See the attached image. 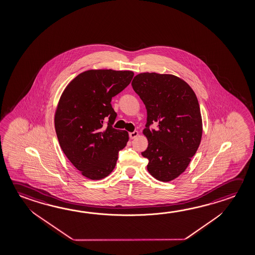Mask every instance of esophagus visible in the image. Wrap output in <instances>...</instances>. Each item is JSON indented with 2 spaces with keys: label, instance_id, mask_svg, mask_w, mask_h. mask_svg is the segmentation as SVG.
<instances>
[{
  "label": "esophagus",
  "instance_id": "1",
  "mask_svg": "<svg viewBox=\"0 0 255 255\" xmlns=\"http://www.w3.org/2000/svg\"><path fill=\"white\" fill-rule=\"evenodd\" d=\"M138 132L137 131V130H134V131H132V132H129V138H135L136 137H138Z\"/></svg>",
  "mask_w": 255,
  "mask_h": 255
}]
</instances>
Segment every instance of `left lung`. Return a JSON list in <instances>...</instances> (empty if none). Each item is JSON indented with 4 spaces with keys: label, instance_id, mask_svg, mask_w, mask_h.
<instances>
[{
    "label": "left lung",
    "instance_id": "obj_1",
    "mask_svg": "<svg viewBox=\"0 0 255 255\" xmlns=\"http://www.w3.org/2000/svg\"><path fill=\"white\" fill-rule=\"evenodd\" d=\"M146 109L148 140L141 154L148 159L147 171L168 182L183 172L196 154L203 132L200 107L195 92L175 75L141 73L131 83ZM156 129H150L154 123Z\"/></svg>",
    "mask_w": 255,
    "mask_h": 255
}]
</instances>
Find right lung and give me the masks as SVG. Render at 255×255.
Wrapping results in <instances>:
<instances>
[{"mask_svg": "<svg viewBox=\"0 0 255 255\" xmlns=\"http://www.w3.org/2000/svg\"><path fill=\"white\" fill-rule=\"evenodd\" d=\"M133 75L131 71L88 70L72 80L60 97L54 121L59 145L88 179L109 176L129 140L127 131L113 128L117 114L111 101Z\"/></svg>", "mask_w": 255, "mask_h": 255, "instance_id": "1", "label": "right lung"}]
</instances>
